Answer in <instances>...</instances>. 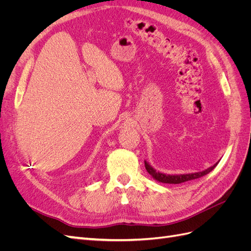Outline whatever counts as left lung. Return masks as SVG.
Listing matches in <instances>:
<instances>
[{
  "instance_id": "8db88e82",
  "label": "left lung",
  "mask_w": 251,
  "mask_h": 251,
  "mask_svg": "<svg viewBox=\"0 0 251 251\" xmlns=\"http://www.w3.org/2000/svg\"><path fill=\"white\" fill-rule=\"evenodd\" d=\"M218 163H219V161L212 166H210V168L204 170L202 172L170 175V174H164V173H161L159 171H156L147 160H144L146 170L148 171V173L151 175V177H153L158 182H162V183H169V184H179V183H183V182H186V181H191L194 179H198L200 177H203V176H205V175H207L208 173H210L212 170H214Z\"/></svg>"
}]
</instances>
